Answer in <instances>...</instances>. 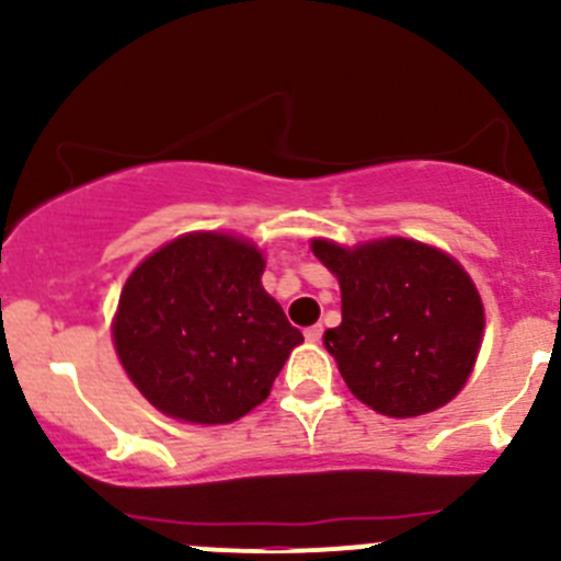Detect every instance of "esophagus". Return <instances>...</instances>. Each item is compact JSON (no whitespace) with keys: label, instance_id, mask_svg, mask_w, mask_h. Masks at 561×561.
Returning <instances> with one entry per match:
<instances>
[{"label":"esophagus","instance_id":"34e87169","mask_svg":"<svg viewBox=\"0 0 561 561\" xmlns=\"http://www.w3.org/2000/svg\"><path fill=\"white\" fill-rule=\"evenodd\" d=\"M304 336H307L309 344H317V342H320V339H322V328H320V325L307 328V331H304Z\"/></svg>","mask_w":561,"mask_h":561}]
</instances>
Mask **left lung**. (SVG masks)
I'll return each mask as SVG.
<instances>
[{"mask_svg":"<svg viewBox=\"0 0 561 561\" xmlns=\"http://www.w3.org/2000/svg\"><path fill=\"white\" fill-rule=\"evenodd\" d=\"M309 247L342 290V322L322 344L355 399L388 417L454 401L485 331L483 298L454 254L404 236Z\"/></svg>","mask_w":561,"mask_h":561,"instance_id":"obj_1","label":"left lung"}]
</instances>
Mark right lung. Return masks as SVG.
Segmentation results:
<instances>
[{"mask_svg":"<svg viewBox=\"0 0 561 561\" xmlns=\"http://www.w3.org/2000/svg\"><path fill=\"white\" fill-rule=\"evenodd\" d=\"M263 249L192 230L140 260L111 322L129 382L162 415L222 426L268 399L301 331L265 293Z\"/></svg>","mask_w":561,"mask_h":561,"instance_id":"obj_1","label":"right lung"}]
</instances>
